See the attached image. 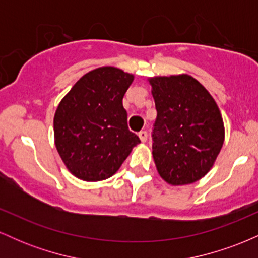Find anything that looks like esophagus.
<instances>
[{"instance_id": "esophagus-1", "label": "esophagus", "mask_w": 258, "mask_h": 258, "mask_svg": "<svg viewBox=\"0 0 258 258\" xmlns=\"http://www.w3.org/2000/svg\"><path fill=\"white\" fill-rule=\"evenodd\" d=\"M138 137H139V139H141L142 142H147V139H148V133H147V131H141L138 133Z\"/></svg>"}]
</instances>
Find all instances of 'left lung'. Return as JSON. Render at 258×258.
<instances>
[{"label":"left lung","mask_w":258,"mask_h":258,"mask_svg":"<svg viewBox=\"0 0 258 258\" xmlns=\"http://www.w3.org/2000/svg\"><path fill=\"white\" fill-rule=\"evenodd\" d=\"M155 100L153 158L168 184L203 178L214 166L224 142V125L215 99L191 76L149 79Z\"/></svg>","instance_id":"1"}]
</instances>
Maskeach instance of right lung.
Listing matches in <instances>:
<instances>
[{
  "mask_svg": "<svg viewBox=\"0 0 258 258\" xmlns=\"http://www.w3.org/2000/svg\"><path fill=\"white\" fill-rule=\"evenodd\" d=\"M133 75L114 67L82 76L59 103L55 147L68 170L87 182L111 177L141 143L127 126L122 98Z\"/></svg>",
  "mask_w": 258,
  "mask_h": 258,
  "instance_id": "right-lung-1",
  "label": "right lung"
}]
</instances>
